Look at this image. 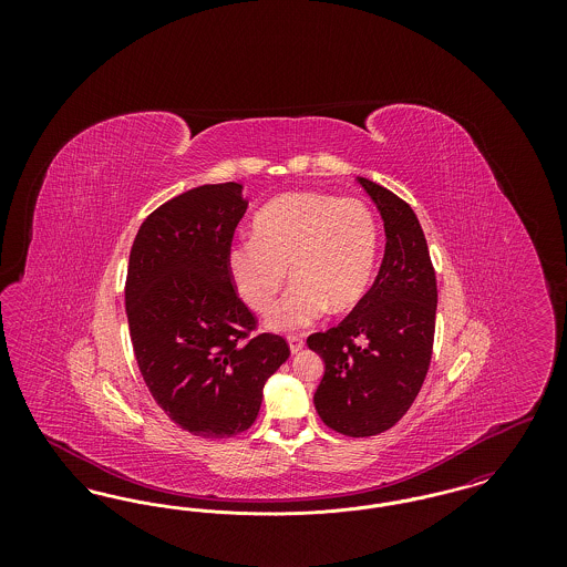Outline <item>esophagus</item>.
Instances as JSON below:
<instances>
[{"label":"esophagus","mask_w":567,"mask_h":567,"mask_svg":"<svg viewBox=\"0 0 567 567\" xmlns=\"http://www.w3.org/2000/svg\"><path fill=\"white\" fill-rule=\"evenodd\" d=\"M287 340H289V349H291V352H293V354L303 349V338H301V336H289Z\"/></svg>","instance_id":"34e87169"}]
</instances>
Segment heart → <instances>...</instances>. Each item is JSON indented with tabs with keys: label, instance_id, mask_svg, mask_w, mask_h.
Here are the masks:
<instances>
[{
	"label": "heart",
	"instance_id": "obj_1",
	"mask_svg": "<svg viewBox=\"0 0 567 567\" xmlns=\"http://www.w3.org/2000/svg\"><path fill=\"white\" fill-rule=\"evenodd\" d=\"M378 255V223L352 197L285 193L250 225V243L229 252L234 287L257 315H268L289 278L296 282L274 310L280 331L315 323L324 310L347 312L365 296Z\"/></svg>",
	"mask_w": 567,
	"mask_h": 567
}]
</instances>
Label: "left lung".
Here are the masks:
<instances>
[{"mask_svg":"<svg viewBox=\"0 0 567 567\" xmlns=\"http://www.w3.org/2000/svg\"><path fill=\"white\" fill-rule=\"evenodd\" d=\"M359 185L384 220V257L370 291L336 327L308 336L324 361L315 405L324 425L351 437L391 430L416 400L430 363L437 285L425 234L402 197Z\"/></svg>","mask_w":567,"mask_h":567,"instance_id":"left-lung-1","label":"left lung"}]
</instances>
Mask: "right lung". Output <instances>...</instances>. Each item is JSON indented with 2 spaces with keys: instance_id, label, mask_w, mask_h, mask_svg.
<instances>
[{
  "instance_id": "obj_1",
  "label": "right lung",
  "mask_w": 567,
  "mask_h": 567,
  "mask_svg": "<svg viewBox=\"0 0 567 567\" xmlns=\"http://www.w3.org/2000/svg\"><path fill=\"white\" fill-rule=\"evenodd\" d=\"M248 202L243 185H204L146 216L135 236L125 308L151 395L185 432L234 437L261 408L266 380L289 359L236 293L229 252Z\"/></svg>"
}]
</instances>
